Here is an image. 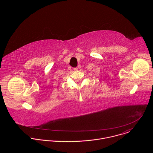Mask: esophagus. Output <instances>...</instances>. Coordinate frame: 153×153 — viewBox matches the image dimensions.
I'll use <instances>...</instances> for the list:
<instances>
[{"instance_id": "esophagus-1", "label": "esophagus", "mask_w": 153, "mask_h": 153, "mask_svg": "<svg viewBox=\"0 0 153 153\" xmlns=\"http://www.w3.org/2000/svg\"><path fill=\"white\" fill-rule=\"evenodd\" d=\"M77 70H78V68H74V70H75V71H77Z\"/></svg>"}]
</instances>
